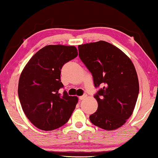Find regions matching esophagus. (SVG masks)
<instances>
[{"mask_svg": "<svg viewBox=\"0 0 158 158\" xmlns=\"http://www.w3.org/2000/svg\"><path fill=\"white\" fill-rule=\"evenodd\" d=\"M86 97H87V95H85V94H84V95H83L82 96H80L79 98L80 100H84V99H85Z\"/></svg>", "mask_w": 158, "mask_h": 158, "instance_id": "esophagus-1", "label": "esophagus"}]
</instances>
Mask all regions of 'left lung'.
<instances>
[{
  "instance_id": "obj_1",
  "label": "left lung",
  "mask_w": 158,
  "mask_h": 158,
  "mask_svg": "<svg viewBox=\"0 0 158 158\" xmlns=\"http://www.w3.org/2000/svg\"><path fill=\"white\" fill-rule=\"evenodd\" d=\"M78 49L99 88L94 95L98 108L90 121L104 130H116L130 117L137 102L139 85L135 66L121 50L105 41L79 45Z\"/></svg>"
}]
</instances>
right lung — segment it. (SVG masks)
I'll list each match as a JSON object with an SVG mask.
<instances>
[{
  "label": "right lung",
  "mask_w": 158,
  "mask_h": 158,
  "mask_svg": "<svg viewBox=\"0 0 158 158\" xmlns=\"http://www.w3.org/2000/svg\"><path fill=\"white\" fill-rule=\"evenodd\" d=\"M75 47L48 45L39 50L23 69L18 86L21 107L39 129L50 131L63 126L75 109L78 98L69 96L60 80L61 69L75 58Z\"/></svg>",
  "instance_id": "1"
}]
</instances>
